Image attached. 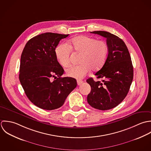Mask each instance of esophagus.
Returning <instances> with one entry per match:
<instances>
[{
    "mask_svg": "<svg viewBox=\"0 0 151 151\" xmlns=\"http://www.w3.org/2000/svg\"><path fill=\"white\" fill-rule=\"evenodd\" d=\"M83 82V81H82V80H78V81H77V83H78V85H81Z\"/></svg>",
    "mask_w": 151,
    "mask_h": 151,
    "instance_id": "34e87169",
    "label": "esophagus"
}]
</instances>
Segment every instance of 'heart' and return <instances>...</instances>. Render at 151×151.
Wrapping results in <instances>:
<instances>
[{"label":"heart","instance_id":"b5f03b06","mask_svg":"<svg viewBox=\"0 0 151 151\" xmlns=\"http://www.w3.org/2000/svg\"><path fill=\"white\" fill-rule=\"evenodd\" d=\"M70 50L82 54L79 65L69 67L66 71L69 77L81 79L92 69H100L104 65L108 53L107 44L104 41L97 40L88 36H79L72 38L68 45L60 44L55 48V53L59 63L66 67L70 63Z\"/></svg>","mask_w":151,"mask_h":151}]
</instances>
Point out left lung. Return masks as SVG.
Returning a JSON list of instances; mask_svg holds the SVG:
<instances>
[{
    "mask_svg": "<svg viewBox=\"0 0 151 151\" xmlns=\"http://www.w3.org/2000/svg\"><path fill=\"white\" fill-rule=\"evenodd\" d=\"M91 32L106 38L108 55L95 73L101 82H95L92 78L86 81L91 86L87 100L94 109L107 110L118 106L127 95L133 79V66L128 50L119 37L104 31Z\"/></svg>",
    "mask_w": 151,
    "mask_h": 151,
    "instance_id": "left-lung-1",
    "label": "left lung"
}]
</instances>
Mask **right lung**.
Returning <instances> with one entry per match:
<instances>
[{
	"instance_id": "add662e5",
	"label": "right lung",
	"mask_w": 151,
	"mask_h": 151,
	"mask_svg": "<svg viewBox=\"0 0 151 151\" xmlns=\"http://www.w3.org/2000/svg\"><path fill=\"white\" fill-rule=\"evenodd\" d=\"M68 35L42 33L31 38L22 52L20 83L29 99L42 109L52 110L60 108L77 86L75 79L61 77L64 70L55 53L60 41ZM52 77L57 78L53 82L50 81Z\"/></svg>"
}]
</instances>
